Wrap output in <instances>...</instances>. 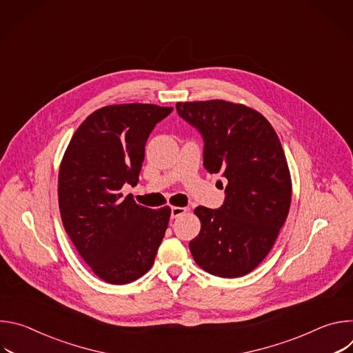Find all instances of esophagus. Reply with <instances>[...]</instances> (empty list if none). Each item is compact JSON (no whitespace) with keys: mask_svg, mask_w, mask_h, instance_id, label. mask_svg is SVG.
I'll return each mask as SVG.
<instances>
[{"mask_svg":"<svg viewBox=\"0 0 353 353\" xmlns=\"http://www.w3.org/2000/svg\"><path fill=\"white\" fill-rule=\"evenodd\" d=\"M185 211H187V208H183V207H172L170 216H172L173 219H176V218H179V216L184 215V214H185Z\"/></svg>","mask_w":353,"mask_h":353,"instance_id":"34e87169","label":"esophagus"}]
</instances>
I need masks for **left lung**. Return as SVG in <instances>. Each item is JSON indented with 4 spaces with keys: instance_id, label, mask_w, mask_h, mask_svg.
I'll return each mask as SVG.
<instances>
[{
    "instance_id": "1",
    "label": "left lung",
    "mask_w": 353,
    "mask_h": 353,
    "mask_svg": "<svg viewBox=\"0 0 353 353\" xmlns=\"http://www.w3.org/2000/svg\"><path fill=\"white\" fill-rule=\"evenodd\" d=\"M204 139V168L228 180L221 208L196 207L201 230L190 241L195 263L221 278L253 271L283 226L292 183L281 141L259 112L225 100L176 105Z\"/></svg>"
}]
</instances>
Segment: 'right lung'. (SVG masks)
I'll return each mask as SVG.
<instances>
[{"mask_svg": "<svg viewBox=\"0 0 353 353\" xmlns=\"http://www.w3.org/2000/svg\"><path fill=\"white\" fill-rule=\"evenodd\" d=\"M173 108L113 105L78 127L59 172L63 225L79 256L108 283H130L154 265L170 208L150 210L123 196L137 185L145 143Z\"/></svg>", "mask_w": 353, "mask_h": 353, "instance_id": "right-lung-1", "label": "right lung"}]
</instances>
